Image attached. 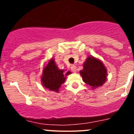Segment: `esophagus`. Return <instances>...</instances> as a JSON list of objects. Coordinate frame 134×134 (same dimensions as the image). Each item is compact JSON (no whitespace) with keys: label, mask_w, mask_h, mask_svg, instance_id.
<instances>
[{"label":"esophagus","mask_w":134,"mask_h":134,"mask_svg":"<svg viewBox=\"0 0 134 134\" xmlns=\"http://www.w3.org/2000/svg\"><path fill=\"white\" fill-rule=\"evenodd\" d=\"M70 68H71V70H72V72H76V67L74 65H72L70 67Z\"/></svg>","instance_id":"1"}]
</instances>
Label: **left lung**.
<instances>
[{
  "label": "left lung",
  "instance_id": "left-lung-1",
  "mask_svg": "<svg viewBox=\"0 0 134 134\" xmlns=\"http://www.w3.org/2000/svg\"><path fill=\"white\" fill-rule=\"evenodd\" d=\"M83 69L80 71L82 80L95 88L102 86L107 80V69L100 60L93 56L88 57L83 64Z\"/></svg>",
  "mask_w": 134,
  "mask_h": 134
}]
</instances>
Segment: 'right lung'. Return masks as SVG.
Instances as JSON below:
<instances>
[{
  "label": "right lung",
  "instance_id": "right-lung-1",
  "mask_svg": "<svg viewBox=\"0 0 134 134\" xmlns=\"http://www.w3.org/2000/svg\"><path fill=\"white\" fill-rule=\"evenodd\" d=\"M70 74V71L65 72L63 70L58 69L54 59L52 58L43 69L41 83L45 88L58 93L62 84L65 82L66 76Z\"/></svg>",
  "mask_w": 134,
  "mask_h": 134
}]
</instances>
